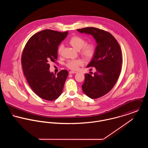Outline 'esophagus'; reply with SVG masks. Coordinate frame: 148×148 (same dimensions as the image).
<instances>
[{
	"instance_id": "34e87169",
	"label": "esophagus",
	"mask_w": 148,
	"mask_h": 148,
	"mask_svg": "<svg viewBox=\"0 0 148 148\" xmlns=\"http://www.w3.org/2000/svg\"><path fill=\"white\" fill-rule=\"evenodd\" d=\"M77 73L76 71H71L69 72V74H73V73Z\"/></svg>"
}]
</instances>
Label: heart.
Listing matches in <instances>:
<instances>
[{
	"label": "heart",
	"instance_id": "b5f03b06",
	"mask_svg": "<svg viewBox=\"0 0 148 148\" xmlns=\"http://www.w3.org/2000/svg\"><path fill=\"white\" fill-rule=\"evenodd\" d=\"M68 42L69 44L77 50L80 49V53L84 58L87 59H92L96 52L95 46L93 44H85V40L83 38L78 36L74 35L72 36ZM63 48V45H60L58 49V52L59 55L62 53ZM83 64V62L81 59H74L68 60L65 65L66 67L72 70H77L79 66Z\"/></svg>",
	"mask_w": 148,
	"mask_h": 148
}]
</instances>
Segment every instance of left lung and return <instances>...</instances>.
Returning a JSON list of instances; mask_svg holds the SVG:
<instances>
[{
	"label": "left lung",
	"instance_id": "8db88e82",
	"mask_svg": "<svg viewBox=\"0 0 148 148\" xmlns=\"http://www.w3.org/2000/svg\"><path fill=\"white\" fill-rule=\"evenodd\" d=\"M77 31L91 35L97 44L95 54L87 66L95 67L96 72L93 75L85 73L82 85L86 96L92 99H97L108 93L119 77L123 63L121 49L114 37L104 30L86 27Z\"/></svg>",
	"mask_w": 148,
	"mask_h": 148
}]
</instances>
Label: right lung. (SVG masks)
<instances>
[{"instance_id":"1","label":"right lung","mask_w":148,"mask_h":148,"mask_svg":"<svg viewBox=\"0 0 148 148\" xmlns=\"http://www.w3.org/2000/svg\"><path fill=\"white\" fill-rule=\"evenodd\" d=\"M68 32L44 29L32 36L21 55L24 75L32 90L48 101L57 99L62 94L68 72L62 70L57 75L49 72V63L56 62L58 46Z\"/></svg>"}]
</instances>
